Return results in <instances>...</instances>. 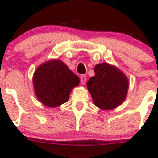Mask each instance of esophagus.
<instances>
[{
  "instance_id": "34e87169",
  "label": "esophagus",
  "mask_w": 158,
  "mask_h": 158,
  "mask_svg": "<svg viewBox=\"0 0 158 158\" xmlns=\"http://www.w3.org/2000/svg\"><path fill=\"white\" fill-rule=\"evenodd\" d=\"M80 80H81V84H85V81H86V76L81 75L80 77Z\"/></svg>"
}]
</instances>
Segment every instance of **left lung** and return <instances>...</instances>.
<instances>
[{"instance_id": "8db88e82", "label": "left lung", "mask_w": 158, "mask_h": 158, "mask_svg": "<svg viewBox=\"0 0 158 158\" xmlns=\"http://www.w3.org/2000/svg\"><path fill=\"white\" fill-rule=\"evenodd\" d=\"M94 72L95 76L87 82L94 105L102 110H110L122 104L128 89L126 75L108 63L97 64Z\"/></svg>"}]
</instances>
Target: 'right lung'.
<instances>
[{
    "label": "right lung",
    "mask_w": 158,
    "mask_h": 158,
    "mask_svg": "<svg viewBox=\"0 0 158 158\" xmlns=\"http://www.w3.org/2000/svg\"><path fill=\"white\" fill-rule=\"evenodd\" d=\"M32 81L36 97L50 108L68 102L72 89L79 84V78L59 59L40 65L33 74Z\"/></svg>",
    "instance_id": "add662e5"
}]
</instances>
